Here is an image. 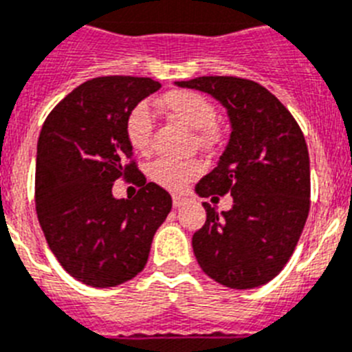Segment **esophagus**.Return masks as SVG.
<instances>
[{"label":"esophagus","mask_w":352,"mask_h":352,"mask_svg":"<svg viewBox=\"0 0 352 352\" xmlns=\"http://www.w3.org/2000/svg\"><path fill=\"white\" fill-rule=\"evenodd\" d=\"M188 201L186 197H180V195H173V207H182Z\"/></svg>","instance_id":"obj_1"}]
</instances>
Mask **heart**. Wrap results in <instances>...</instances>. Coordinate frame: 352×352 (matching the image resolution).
I'll return each instance as SVG.
<instances>
[{
  "label": "heart",
  "instance_id": "obj_1",
  "mask_svg": "<svg viewBox=\"0 0 352 352\" xmlns=\"http://www.w3.org/2000/svg\"><path fill=\"white\" fill-rule=\"evenodd\" d=\"M159 106L184 125L200 131L201 140L206 143H212L218 138V131L214 127L216 108L206 96L193 90H172L159 99ZM152 129H154V122L148 108L143 104L136 106L129 113L125 124L127 142L134 151L140 154H146L151 151ZM201 170H204L201 163L193 159L180 161V159L161 157L151 164L148 175L159 186L172 191H180L188 182L197 179Z\"/></svg>",
  "mask_w": 352,
  "mask_h": 352
}]
</instances>
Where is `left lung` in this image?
I'll return each mask as SVG.
<instances>
[{
  "instance_id": "8db88e82",
  "label": "left lung",
  "mask_w": 352,
  "mask_h": 352,
  "mask_svg": "<svg viewBox=\"0 0 352 352\" xmlns=\"http://www.w3.org/2000/svg\"><path fill=\"white\" fill-rule=\"evenodd\" d=\"M175 85L214 97L232 127L218 166L195 191L201 198L230 193L234 204L218 212L204 201L207 219L193 235L195 256L221 285H264L285 267L308 218L310 157L303 133L289 109L255 81L204 76Z\"/></svg>"
}]
</instances>
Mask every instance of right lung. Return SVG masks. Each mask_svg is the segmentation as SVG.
I'll return each mask as SVG.
<instances>
[{
	"label": "right lung",
	"instance_id": "obj_1",
	"mask_svg": "<svg viewBox=\"0 0 352 352\" xmlns=\"http://www.w3.org/2000/svg\"><path fill=\"white\" fill-rule=\"evenodd\" d=\"M159 88L151 78L90 79L42 125L36 216L58 262L85 285L106 289L136 276L172 210L170 193L138 172L125 134L129 113ZM120 176L140 186L133 201L112 197V182Z\"/></svg>",
	"mask_w": 352,
	"mask_h": 352
}]
</instances>
